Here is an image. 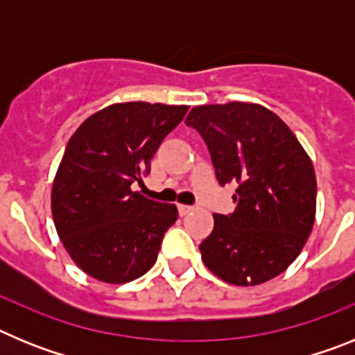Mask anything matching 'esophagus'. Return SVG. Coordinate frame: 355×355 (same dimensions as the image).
Instances as JSON below:
<instances>
[{
  "mask_svg": "<svg viewBox=\"0 0 355 355\" xmlns=\"http://www.w3.org/2000/svg\"><path fill=\"white\" fill-rule=\"evenodd\" d=\"M193 206H187V205H178V211H180V215H188L190 211H193Z\"/></svg>",
  "mask_w": 355,
  "mask_h": 355,
  "instance_id": "34e87169",
  "label": "esophagus"
}]
</instances>
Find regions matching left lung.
Returning a JSON list of instances; mask_svg holds the SVG:
<instances>
[{
	"label": "left lung",
	"mask_w": 355,
	"mask_h": 355,
	"mask_svg": "<svg viewBox=\"0 0 355 355\" xmlns=\"http://www.w3.org/2000/svg\"><path fill=\"white\" fill-rule=\"evenodd\" d=\"M205 139L218 183H238L231 215H213L199 245L202 261L222 281L256 286L297 259L316 215L311 158L274 112L256 103L192 108L187 117Z\"/></svg>",
	"instance_id": "1"
}]
</instances>
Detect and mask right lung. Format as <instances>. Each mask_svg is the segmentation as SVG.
<instances>
[{
    "label": "right lung",
    "mask_w": 355,
    "mask_h": 355,
    "mask_svg": "<svg viewBox=\"0 0 355 355\" xmlns=\"http://www.w3.org/2000/svg\"><path fill=\"white\" fill-rule=\"evenodd\" d=\"M187 105L115 103L90 115L67 142L51 188L56 233L71 259L108 284L139 279L156 263L175 205L133 192Z\"/></svg>",
    "instance_id": "obj_1"
}]
</instances>
